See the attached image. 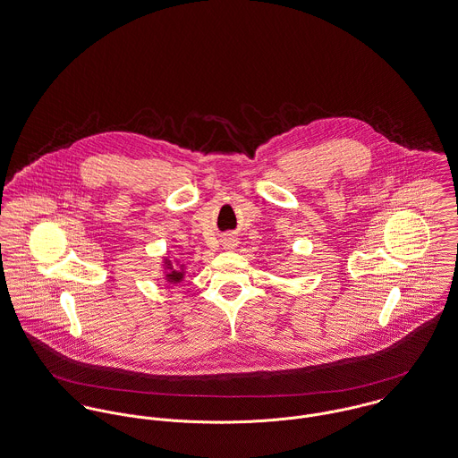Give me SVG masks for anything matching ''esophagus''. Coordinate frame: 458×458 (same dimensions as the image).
Returning <instances> with one entry per match:
<instances>
[{
    "mask_svg": "<svg viewBox=\"0 0 458 458\" xmlns=\"http://www.w3.org/2000/svg\"><path fill=\"white\" fill-rule=\"evenodd\" d=\"M230 246H233V244H230Z\"/></svg>",
    "mask_w": 458,
    "mask_h": 458,
    "instance_id": "1",
    "label": "esophagus"
}]
</instances>
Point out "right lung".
Returning a JSON list of instances; mask_svg holds the SVG:
<instances>
[{"instance_id":"obj_1","label":"right lung","mask_w":458,"mask_h":458,"mask_svg":"<svg viewBox=\"0 0 458 458\" xmlns=\"http://www.w3.org/2000/svg\"><path fill=\"white\" fill-rule=\"evenodd\" d=\"M167 267L171 268V261H167ZM167 279H169V282H179L182 279V272L173 270V272H169V274H167Z\"/></svg>"}]
</instances>
